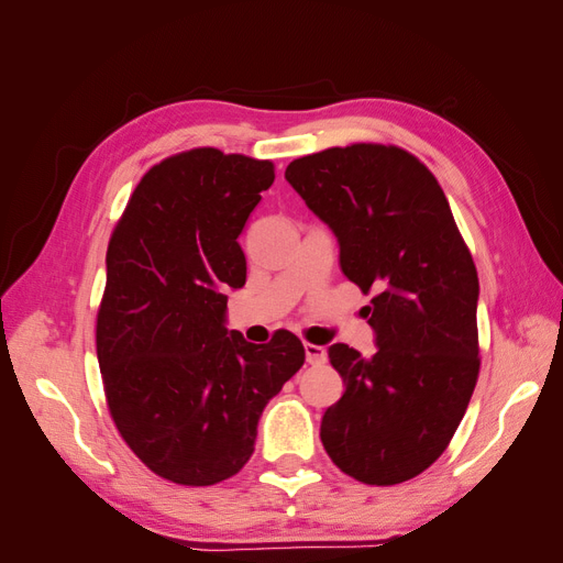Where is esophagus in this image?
I'll return each mask as SVG.
<instances>
[{
	"instance_id": "obj_1",
	"label": "esophagus",
	"mask_w": 563,
	"mask_h": 563,
	"mask_svg": "<svg viewBox=\"0 0 563 563\" xmlns=\"http://www.w3.org/2000/svg\"><path fill=\"white\" fill-rule=\"evenodd\" d=\"M305 360H308V364H312V366H321L323 362H327V350L319 345H312V343H305Z\"/></svg>"
}]
</instances>
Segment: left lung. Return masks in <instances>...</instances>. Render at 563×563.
<instances>
[{
	"mask_svg": "<svg viewBox=\"0 0 563 563\" xmlns=\"http://www.w3.org/2000/svg\"><path fill=\"white\" fill-rule=\"evenodd\" d=\"M284 176L333 230L345 277L373 294L364 317L378 350L329 347L345 391L321 418V444L356 482L413 479L446 451L479 376V277L449 199L395 145L329 147Z\"/></svg>",
	"mask_w": 563,
	"mask_h": 563,
	"instance_id": "8db88e82",
	"label": "left lung"
}]
</instances>
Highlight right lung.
<instances>
[{
  "label": "right lung",
  "instance_id": "obj_1",
  "mask_svg": "<svg viewBox=\"0 0 563 563\" xmlns=\"http://www.w3.org/2000/svg\"><path fill=\"white\" fill-rule=\"evenodd\" d=\"M275 164L216 147L180 152L141 178L110 236L96 350L110 416L164 479L211 486L253 453L267 401L305 362L291 331L246 343L225 329L246 282L236 242Z\"/></svg>",
  "mask_w": 563,
  "mask_h": 563
}]
</instances>
